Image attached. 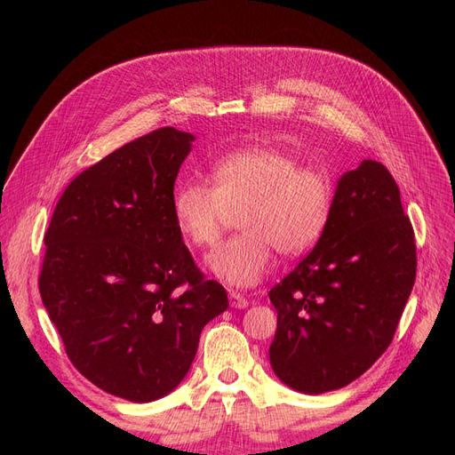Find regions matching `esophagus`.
<instances>
[{"instance_id": "1", "label": "esophagus", "mask_w": 455, "mask_h": 455, "mask_svg": "<svg viewBox=\"0 0 455 455\" xmlns=\"http://www.w3.org/2000/svg\"><path fill=\"white\" fill-rule=\"evenodd\" d=\"M229 306L235 309H244V307H249V299H246L239 292H229Z\"/></svg>"}]
</instances>
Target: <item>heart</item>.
Returning a JSON list of instances; mask_svg holds the SVG:
<instances>
[{
  "instance_id": "heart-1",
  "label": "heart",
  "mask_w": 455,
  "mask_h": 455,
  "mask_svg": "<svg viewBox=\"0 0 455 455\" xmlns=\"http://www.w3.org/2000/svg\"><path fill=\"white\" fill-rule=\"evenodd\" d=\"M211 178L212 184L184 180L176 188L174 220L191 246L204 249L241 214V235L206 256V267L229 286L251 288L264 281L273 249L284 258L309 252L332 216L330 176L277 148L229 151L212 163Z\"/></svg>"
}]
</instances>
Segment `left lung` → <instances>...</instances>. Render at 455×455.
Returning a JSON list of instances; mask_svg holds the SVG:
<instances>
[{"label": "left lung", "mask_w": 455, "mask_h": 455, "mask_svg": "<svg viewBox=\"0 0 455 455\" xmlns=\"http://www.w3.org/2000/svg\"><path fill=\"white\" fill-rule=\"evenodd\" d=\"M416 266L414 228L395 178L364 159L339 178L321 241L269 291L277 378L319 395L363 376L393 341Z\"/></svg>", "instance_id": "obj_1"}]
</instances>
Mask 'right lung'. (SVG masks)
<instances>
[{
    "mask_svg": "<svg viewBox=\"0 0 455 455\" xmlns=\"http://www.w3.org/2000/svg\"><path fill=\"white\" fill-rule=\"evenodd\" d=\"M194 134L163 127L77 174L45 233L39 294L68 359L132 403L169 395L196 359L226 288L196 266L174 220Z\"/></svg>",
    "mask_w": 455,
    "mask_h": 455,
    "instance_id": "1",
    "label": "right lung"
}]
</instances>
